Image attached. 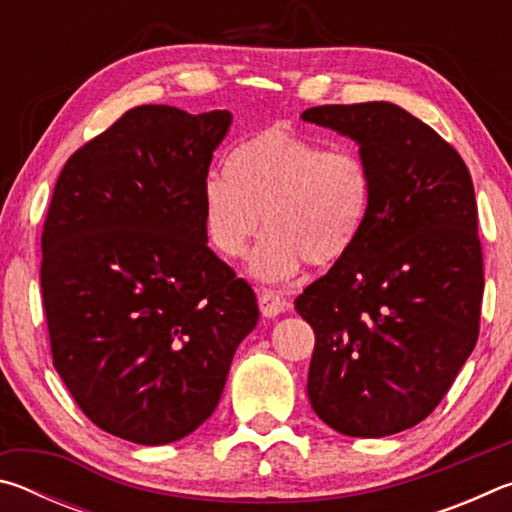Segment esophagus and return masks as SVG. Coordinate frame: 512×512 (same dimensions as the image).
<instances>
[{
    "label": "esophagus",
    "mask_w": 512,
    "mask_h": 512,
    "mask_svg": "<svg viewBox=\"0 0 512 512\" xmlns=\"http://www.w3.org/2000/svg\"><path fill=\"white\" fill-rule=\"evenodd\" d=\"M257 300H259V309H262V314L266 318H275L280 316L282 311L289 309V302L273 289H259Z\"/></svg>",
    "instance_id": "esophagus-1"
}]
</instances>
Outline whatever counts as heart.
I'll list each match as a JSON object with an SVG mask.
<instances>
[{
	"label": "heart",
	"instance_id": "obj_1",
	"mask_svg": "<svg viewBox=\"0 0 512 512\" xmlns=\"http://www.w3.org/2000/svg\"><path fill=\"white\" fill-rule=\"evenodd\" d=\"M375 207V176L357 149H329L287 126H268L228 155L225 173L203 183V221L223 257L248 253L250 268L287 280L302 264L334 266L357 246Z\"/></svg>",
	"mask_w": 512,
	"mask_h": 512
}]
</instances>
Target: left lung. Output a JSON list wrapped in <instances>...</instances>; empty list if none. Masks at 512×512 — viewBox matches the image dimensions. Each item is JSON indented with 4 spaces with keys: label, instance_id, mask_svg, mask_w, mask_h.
I'll return each instance as SVG.
<instances>
[{
    "label": "left lung",
    "instance_id": "8db88e82",
    "mask_svg": "<svg viewBox=\"0 0 512 512\" xmlns=\"http://www.w3.org/2000/svg\"><path fill=\"white\" fill-rule=\"evenodd\" d=\"M302 119L352 137L375 176L357 246L296 298L316 334L311 409L345 436H393L436 409L479 339L483 250L470 171L395 103L316 106Z\"/></svg>",
    "mask_w": 512,
    "mask_h": 512
}]
</instances>
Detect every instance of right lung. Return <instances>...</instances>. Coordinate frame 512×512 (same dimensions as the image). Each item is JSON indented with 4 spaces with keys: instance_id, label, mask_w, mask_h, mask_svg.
<instances>
[{
    "instance_id": "obj_1",
    "label": "right lung",
    "mask_w": 512,
    "mask_h": 512,
    "mask_svg": "<svg viewBox=\"0 0 512 512\" xmlns=\"http://www.w3.org/2000/svg\"><path fill=\"white\" fill-rule=\"evenodd\" d=\"M230 112L137 106L69 155L42 225L51 357L112 436L167 445L210 418L259 309L207 246L203 183Z\"/></svg>"
}]
</instances>
